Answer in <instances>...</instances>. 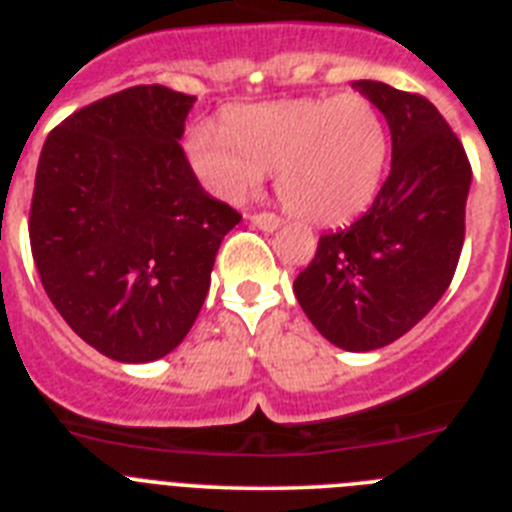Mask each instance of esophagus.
<instances>
[{"label": "esophagus", "mask_w": 512, "mask_h": 512, "mask_svg": "<svg viewBox=\"0 0 512 512\" xmlns=\"http://www.w3.org/2000/svg\"><path fill=\"white\" fill-rule=\"evenodd\" d=\"M248 220H251V225H256L259 230H264V233H274V230L282 225V220H279L277 215H271V212H259V215L248 217Z\"/></svg>", "instance_id": "1"}]
</instances>
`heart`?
<instances>
[{
    "mask_svg": "<svg viewBox=\"0 0 512 512\" xmlns=\"http://www.w3.org/2000/svg\"><path fill=\"white\" fill-rule=\"evenodd\" d=\"M390 135L361 94L246 104L215 122H194L184 158L220 200H243L274 169L279 200L315 225H341L382 187Z\"/></svg>",
    "mask_w": 512,
    "mask_h": 512,
    "instance_id": "heart-1",
    "label": "heart"
}]
</instances>
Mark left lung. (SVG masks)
I'll list each match as a JSON object with an SVG mask.
<instances>
[{
  "label": "left lung",
  "mask_w": 512,
  "mask_h": 512,
  "mask_svg": "<svg viewBox=\"0 0 512 512\" xmlns=\"http://www.w3.org/2000/svg\"><path fill=\"white\" fill-rule=\"evenodd\" d=\"M351 87L390 125V176L356 223L320 235L295 295L320 336L361 354L405 336L449 289L472 166L425 97L369 79Z\"/></svg>",
  "instance_id": "left-lung-1"
}]
</instances>
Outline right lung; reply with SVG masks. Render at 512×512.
<instances>
[{
	"label": "right lung",
	"mask_w": 512,
	"mask_h": 512,
	"mask_svg": "<svg viewBox=\"0 0 512 512\" xmlns=\"http://www.w3.org/2000/svg\"><path fill=\"white\" fill-rule=\"evenodd\" d=\"M197 99L130 87L63 120L40 151L30 246L45 295L112 361L171 354L241 215L202 189L179 140Z\"/></svg>",
	"instance_id": "1"
}]
</instances>
